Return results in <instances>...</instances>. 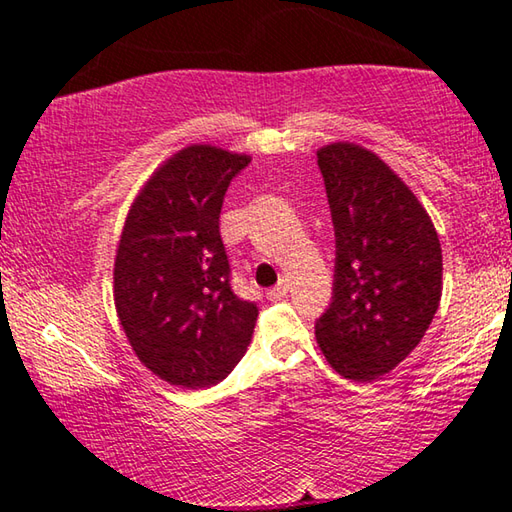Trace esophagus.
<instances>
[{
	"label": "esophagus",
	"mask_w": 512,
	"mask_h": 512,
	"mask_svg": "<svg viewBox=\"0 0 512 512\" xmlns=\"http://www.w3.org/2000/svg\"><path fill=\"white\" fill-rule=\"evenodd\" d=\"M287 293H289V280H287V277H282V280L277 282L273 289H268L266 298L268 300H282L284 296H287Z\"/></svg>",
	"instance_id": "obj_1"
}]
</instances>
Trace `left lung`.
<instances>
[{"label": "left lung", "mask_w": 512, "mask_h": 512, "mask_svg": "<svg viewBox=\"0 0 512 512\" xmlns=\"http://www.w3.org/2000/svg\"><path fill=\"white\" fill-rule=\"evenodd\" d=\"M332 212V302L316 339L339 375L372 381L422 341L443 293V253L418 198L375 153L329 144L316 153Z\"/></svg>", "instance_id": "obj_1"}]
</instances>
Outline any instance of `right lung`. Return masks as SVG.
I'll use <instances>...</instances> for the list:
<instances>
[{
	"instance_id": "1",
	"label": "right lung",
	"mask_w": 512,
	"mask_h": 512,
	"mask_svg": "<svg viewBox=\"0 0 512 512\" xmlns=\"http://www.w3.org/2000/svg\"><path fill=\"white\" fill-rule=\"evenodd\" d=\"M250 164L194 144L153 173L128 212L115 259V307L146 368L183 388L230 375L259 309L232 291L219 230L232 178Z\"/></svg>"
}]
</instances>
